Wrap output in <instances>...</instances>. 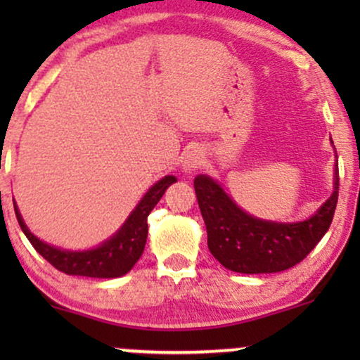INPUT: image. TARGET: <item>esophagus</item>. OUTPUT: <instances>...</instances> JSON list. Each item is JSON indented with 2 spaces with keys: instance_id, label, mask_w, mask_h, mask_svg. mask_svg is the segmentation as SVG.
<instances>
[{
  "instance_id": "obj_1",
  "label": "esophagus",
  "mask_w": 360,
  "mask_h": 360,
  "mask_svg": "<svg viewBox=\"0 0 360 360\" xmlns=\"http://www.w3.org/2000/svg\"><path fill=\"white\" fill-rule=\"evenodd\" d=\"M203 159H205V155H203V150H201V148H198V147L189 148V150L184 154V171H188V172L196 171V169L203 164Z\"/></svg>"
}]
</instances>
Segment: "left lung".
<instances>
[{
  "instance_id": "left-lung-1",
  "label": "left lung",
  "mask_w": 360,
  "mask_h": 360,
  "mask_svg": "<svg viewBox=\"0 0 360 360\" xmlns=\"http://www.w3.org/2000/svg\"><path fill=\"white\" fill-rule=\"evenodd\" d=\"M198 205L208 233V249L226 269L242 274H267L296 266L330 229L338 200V164L333 193L308 220L266 221L250 217L212 177L194 179Z\"/></svg>"
}]
</instances>
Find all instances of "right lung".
Instances as JSON below:
<instances>
[{"label":"right lung","instance_id":"obj_1","mask_svg":"<svg viewBox=\"0 0 360 360\" xmlns=\"http://www.w3.org/2000/svg\"><path fill=\"white\" fill-rule=\"evenodd\" d=\"M172 183H176L174 176H166L152 186L146 193V196L140 200L137 208L131 212L128 220L123 223L122 229L118 230L110 240L101 243L100 247L93 250L71 252L60 250L57 247L49 245L35 237L25 225L22 214L15 205V213L18 218L20 226L23 233L30 240L34 249L39 252L42 257L51 262L56 269L69 276H86V278H120L127 274L135 262L142 255L143 247L147 242V217L159 203L162 194Z\"/></svg>","mask_w":360,"mask_h":360}]
</instances>
